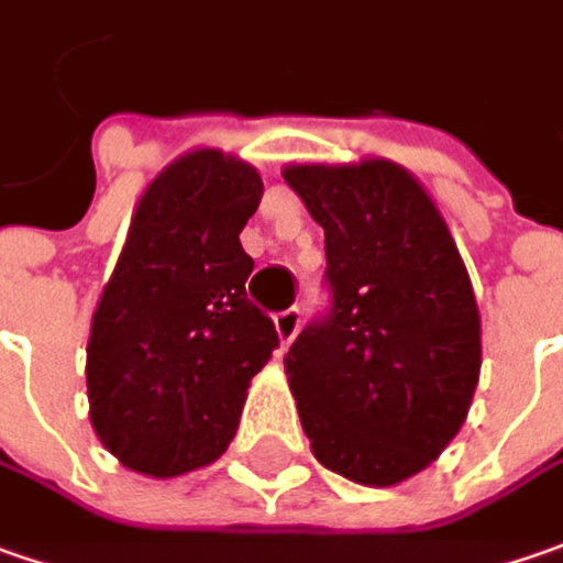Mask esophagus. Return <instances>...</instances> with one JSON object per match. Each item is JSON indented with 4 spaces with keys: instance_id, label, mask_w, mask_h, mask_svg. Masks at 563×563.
<instances>
[{
    "instance_id": "esophagus-1",
    "label": "esophagus",
    "mask_w": 563,
    "mask_h": 563,
    "mask_svg": "<svg viewBox=\"0 0 563 563\" xmlns=\"http://www.w3.org/2000/svg\"><path fill=\"white\" fill-rule=\"evenodd\" d=\"M299 324H302L299 308H286V311H280V314H274V330H277V336H280V346H289V343L296 340Z\"/></svg>"
}]
</instances>
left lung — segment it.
Wrapping results in <instances>:
<instances>
[{"mask_svg": "<svg viewBox=\"0 0 563 563\" xmlns=\"http://www.w3.org/2000/svg\"><path fill=\"white\" fill-rule=\"evenodd\" d=\"M286 185L324 230L333 308L283 358L318 463L387 488L431 466L463 428L482 318L444 213L384 157L286 163Z\"/></svg>", "mask_w": 563, "mask_h": 563, "instance_id": "8db88e82", "label": "left lung"}]
</instances>
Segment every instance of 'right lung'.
Returning <instances> with one entry per match:
<instances>
[{
    "label": "right lung",
    "mask_w": 563,
    "mask_h": 563,
    "mask_svg": "<svg viewBox=\"0 0 563 563\" xmlns=\"http://www.w3.org/2000/svg\"><path fill=\"white\" fill-rule=\"evenodd\" d=\"M264 183L252 163L195 147L137 198L90 318L87 416L132 473L176 478L230 448L277 330L245 299L239 233Z\"/></svg>",
    "instance_id": "obj_1"
}]
</instances>
